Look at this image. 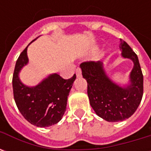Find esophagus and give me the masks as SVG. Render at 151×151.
<instances>
[{
	"label": "esophagus",
	"mask_w": 151,
	"mask_h": 151,
	"mask_svg": "<svg viewBox=\"0 0 151 151\" xmlns=\"http://www.w3.org/2000/svg\"><path fill=\"white\" fill-rule=\"evenodd\" d=\"M76 75H77L78 78L82 76V69H80V68H77L76 69Z\"/></svg>",
	"instance_id": "1"
}]
</instances>
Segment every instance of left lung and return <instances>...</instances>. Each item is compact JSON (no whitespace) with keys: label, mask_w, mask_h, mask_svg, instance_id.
<instances>
[{"label":"left lung","mask_w":151,"mask_h":151,"mask_svg":"<svg viewBox=\"0 0 151 151\" xmlns=\"http://www.w3.org/2000/svg\"><path fill=\"white\" fill-rule=\"evenodd\" d=\"M121 55L133 61L130 84L120 87L106 75L101 61H86L80 65L83 78L87 82L90 104L99 116L109 122L129 118L142 101L143 74L137 54L128 43L120 39Z\"/></svg>","instance_id":"obj_1"}]
</instances>
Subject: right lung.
I'll list each match as a JSON object with an SVG mask.
<instances>
[{
    "mask_svg": "<svg viewBox=\"0 0 151 151\" xmlns=\"http://www.w3.org/2000/svg\"><path fill=\"white\" fill-rule=\"evenodd\" d=\"M27 50V47L18 56L14 71L12 82L15 103L28 122L38 127L51 126L58 123L65 111L76 74L71 78L64 79L54 73L36 86L28 87L18 77L19 71L28 62Z\"/></svg>",
    "mask_w": 151,
    "mask_h": 151,
    "instance_id": "right-lung-1",
    "label": "right lung"
}]
</instances>
